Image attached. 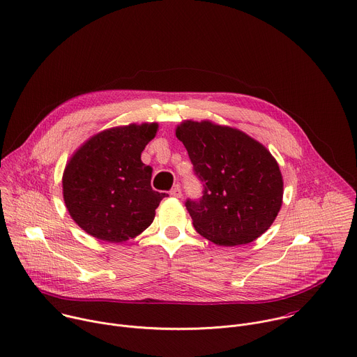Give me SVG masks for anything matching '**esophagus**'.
Here are the masks:
<instances>
[{"instance_id":"34e87169","label":"esophagus","mask_w":357,"mask_h":357,"mask_svg":"<svg viewBox=\"0 0 357 357\" xmlns=\"http://www.w3.org/2000/svg\"><path fill=\"white\" fill-rule=\"evenodd\" d=\"M169 195H171L172 197H181V196H182V189H181V186H179V185H175V186L171 189Z\"/></svg>"}]
</instances>
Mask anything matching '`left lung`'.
Instances as JSON below:
<instances>
[{"mask_svg": "<svg viewBox=\"0 0 357 357\" xmlns=\"http://www.w3.org/2000/svg\"><path fill=\"white\" fill-rule=\"evenodd\" d=\"M176 137L203 183L202 196L185 202L195 229L224 247L257 240L282 206L283 179L272 154L245 133L210 122H183Z\"/></svg>", "mask_w": 357, "mask_h": 357, "instance_id": "8db88e82", "label": "left lung"}]
</instances>
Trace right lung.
I'll use <instances>...</instances> for the list:
<instances>
[{"mask_svg":"<svg viewBox=\"0 0 357 357\" xmlns=\"http://www.w3.org/2000/svg\"><path fill=\"white\" fill-rule=\"evenodd\" d=\"M157 123L130 125L98 133L70 160L63 195L73 220L107 243L135 238L154 220L167 193L151 188L153 168L142 153L154 139Z\"/></svg>","mask_w":357,"mask_h":357,"instance_id":"add662e5","label":"right lung"}]
</instances>
